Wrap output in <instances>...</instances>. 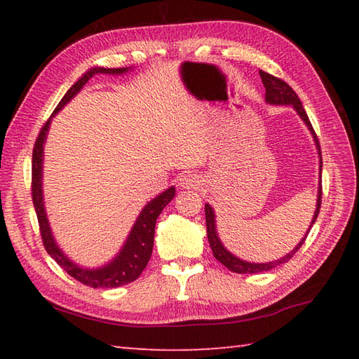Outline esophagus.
<instances>
[{
	"mask_svg": "<svg viewBox=\"0 0 359 359\" xmlns=\"http://www.w3.org/2000/svg\"><path fill=\"white\" fill-rule=\"evenodd\" d=\"M202 184V177H199L197 174L193 172H187V174H182L180 179H179V187L180 188H187V189H197L201 188Z\"/></svg>",
	"mask_w": 359,
	"mask_h": 359,
	"instance_id": "34e87169",
	"label": "esophagus"
}]
</instances>
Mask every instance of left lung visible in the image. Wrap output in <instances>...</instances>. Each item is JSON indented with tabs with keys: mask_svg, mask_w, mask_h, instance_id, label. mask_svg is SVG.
<instances>
[{
	"mask_svg": "<svg viewBox=\"0 0 359 359\" xmlns=\"http://www.w3.org/2000/svg\"><path fill=\"white\" fill-rule=\"evenodd\" d=\"M261 74V79L262 83L265 86V102L269 104H274V106H293V109L297 112V116L301 117V120L306 123V126L309 128V131L315 140V147L318 149V157H319V182H318V199H316V208L313 212V217H311V222L309 225V230L304 234V238L299 241V243L287 253L284 257L276 259V261H271V262H248V261H243V259L234 256L230 250H226L225 245L220 241L219 234H217V225H216V215H215V210L210 203H205V217H207V234H208V242H210V247L212 250V256H215L217 261L225 265L228 270L234 271V273H241V274H251V273H261V271H269L274 266H278L280 264H285L288 262L290 259L293 257V255L296 253L297 250L302 247L304 241L307 239V234L310 233V228L313 226V224L316 222V217L319 215V208H321V194H323V188H321V171H323V157H321V147H319V142H318V137L313 131V128H311L310 120L307 117V112L304 111L302 108V103L299 100V97L296 95L294 90L290 88L285 81H282L280 79L273 77V75L266 74L264 71H259Z\"/></svg>",
	"mask_w": 359,
	"mask_h": 359,
	"instance_id": "left-lung-1",
	"label": "left lung"
}]
</instances>
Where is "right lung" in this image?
<instances>
[{"label":"right lung","instance_id":"add662e5","mask_svg":"<svg viewBox=\"0 0 359 359\" xmlns=\"http://www.w3.org/2000/svg\"><path fill=\"white\" fill-rule=\"evenodd\" d=\"M129 71H133V67H117V69L114 67V69H111V67L97 66V67H90L89 71L83 74L65 94L62 102L58 103L55 111L52 112L49 120L46 121L44 126L41 128L40 135H38V139L35 142L34 154H32V201L36 211L38 224H40V233L43 238L44 248L50 255L53 261L62 266L67 274H71L74 279L80 280L81 284L89 285L93 288H116L120 285H126L129 282H133L140 276L142 271L144 270V266L148 265L151 253H152L156 220L166 205L174 199L175 188L170 187L144 205L139 217L135 219V222L131 228V231H129L125 243L121 245L118 253L114 256L109 262L97 266V269H88V266H83L77 262H74L71 257H67L65 255V251L58 247L55 238H53L52 228L48 219V212H46V207H44V194H43L44 144H46V139H48L52 117H55L57 114L80 93L83 86H85L95 74L123 75Z\"/></svg>","mask_w":359,"mask_h":359}]
</instances>
